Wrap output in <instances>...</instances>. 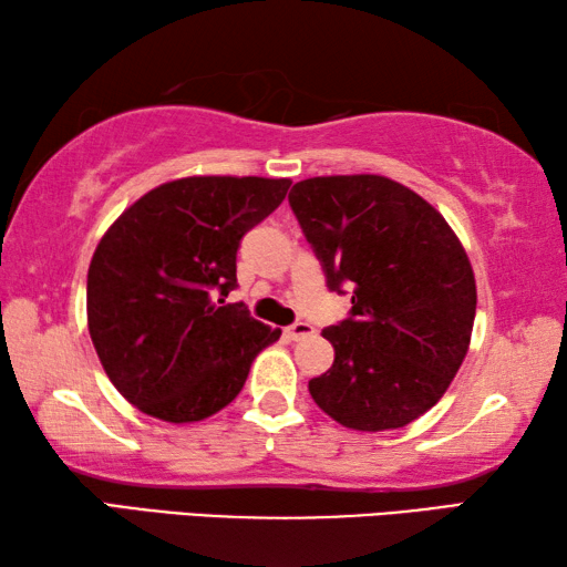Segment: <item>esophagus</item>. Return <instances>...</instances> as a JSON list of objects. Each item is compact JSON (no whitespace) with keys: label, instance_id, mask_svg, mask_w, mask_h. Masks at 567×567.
I'll return each instance as SVG.
<instances>
[{"label":"esophagus","instance_id":"obj_1","mask_svg":"<svg viewBox=\"0 0 567 567\" xmlns=\"http://www.w3.org/2000/svg\"><path fill=\"white\" fill-rule=\"evenodd\" d=\"M313 331H317V329H313L309 321H296V323H291L289 329H286V337L299 341V339H306V337H313Z\"/></svg>","mask_w":567,"mask_h":567}]
</instances>
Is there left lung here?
Segmentation results:
<instances>
[{"label": "left lung", "mask_w": 567, "mask_h": 567, "mask_svg": "<svg viewBox=\"0 0 567 567\" xmlns=\"http://www.w3.org/2000/svg\"><path fill=\"white\" fill-rule=\"evenodd\" d=\"M296 220L349 319L323 329L333 364L311 379L323 412L359 432L432 410L467 354L477 289L460 238L430 203L384 175L296 183Z\"/></svg>", "instance_id": "8db88e82"}]
</instances>
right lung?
Instances as JSON below:
<instances>
[{
	"instance_id": "add662e5",
	"label": "right lung",
	"mask_w": 567,
	"mask_h": 567,
	"mask_svg": "<svg viewBox=\"0 0 567 567\" xmlns=\"http://www.w3.org/2000/svg\"><path fill=\"white\" fill-rule=\"evenodd\" d=\"M291 181L196 175L157 185L120 216L87 271V327L110 382L163 422H200L234 402L281 337L223 299L250 228Z\"/></svg>"
}]
</instances>
